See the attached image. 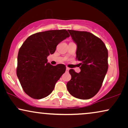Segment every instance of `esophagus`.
<instances>
[{
    "instance_id": "34e87169",
    "label": "esophagus",
    "mask_w": 128,
    "mask_h": 128,
    "mask_svg": "<svg viewBox=\"0 0 128 128\" xmlns=\"http://www.w3.org/2000/svg\"><path fill=\"white\" fill-rule=\"evenodd\" d=\"M70 70V68H68V67H66V71H67V72H68V71Z\"/></svg>"
}]
</instances>
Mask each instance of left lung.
Returning a JSON list of instances; mask_svg holds the SVG:
<instances>
[{"label":"left lung","mask_w":128,"mask_h":128,"mask_svg":"<svg viewBox=\"0 0 128 128\" xmlns=\"http://www.w3.org/2000/svg\"><path fill=\"white\" fill-rule=\"evenodd\" d=\"M77 46L76 59L81 71L70 70L71 79L67 84L72 96L88 100L95 96L101 88L108 68V53L104 42L87 32L68 30Z\"/></svg>","instance_id":"8db88e82"}]
</instances>
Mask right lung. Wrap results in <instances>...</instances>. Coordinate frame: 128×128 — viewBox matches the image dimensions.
<instances>
[{
	"mask_svg": "<svg viewBox=\"0 0 128 128\" xmlns=\"http://www.w3.org/2000/svg\"><path fill=\"white\" fill-rule=\"evenodd\" d=\"M68 37L65 29L48 30L33 34L22 44L18 56L17 76L24 91L31 98L40 100L50 95L65 72V65L53 66L47 62V58Z\"/></svg>",
	"mask_w": 128,
	"mask_h": 128,
	"instance_id": "1",
	"label": "right lung"
}]
</instances>
